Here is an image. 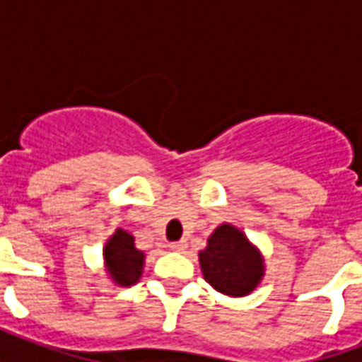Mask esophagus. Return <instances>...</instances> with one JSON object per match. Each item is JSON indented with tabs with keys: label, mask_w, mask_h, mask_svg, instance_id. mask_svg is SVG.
I'll return each instance as SVG.
<instances>
[{
	"label": "esophagus",
	"mask_w": 362,
	"mask_h": 362,
	"mask_svg": "<svg viewBox=\"0 0 362 362\" xmlns=\"http://www.w3.org/2000/svg\"><path fill=\"white\" fill-rule=\"evenodd\" d=\"M169 247L173 252H184L187 247V242L186 240H176V242H170Z\"/></svg>",
	"instance_id": "obj_1"
}]
</instances>
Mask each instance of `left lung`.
<instances>
[{
  "label": "left lung",
  "instance_id": "obj_1",
  "mask_svg": "<svg viewBox=\"0 0 362 362\" xmlns=\"http://www.w3.org/2000/svg\"><path fill=\"white\" fill-rule=\"evenodd\" d=\"M204 280L216 291L229 297H244L264 276L263 255L246 235L229 223H221L199 252Z\"/></svg>",
  "mask_w": 362,
  "mask_h": 362
}]
</instances>
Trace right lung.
<instances>
[{
  "mask_svg": "<svg viewBox=\"0 0 362 362\" xmlns=\"http://www.w3.org/2000/svg\"><path fill=\"white\" fill-rule=\"evenodd\" d=\"M103 257L107 263V272L116 286H133L141 280L144 267V253L135 247V238L124 229L107 240L103 247Z\"/></svg>",
  "mask_w": 362,
  "mask_h": 362,
  "instance_id": "add662e5",
  "label": "right lung"
}]
</instances>
